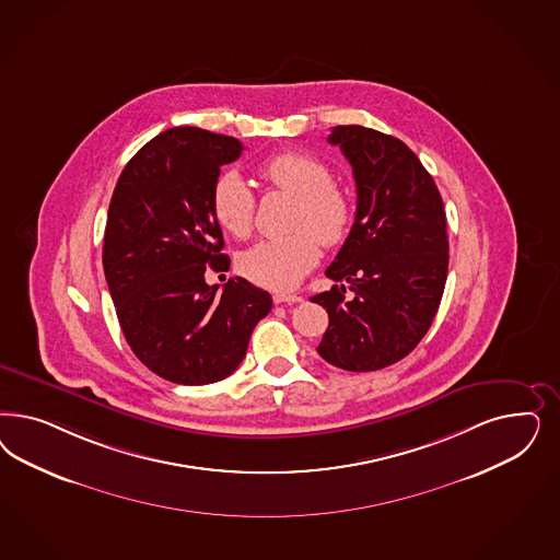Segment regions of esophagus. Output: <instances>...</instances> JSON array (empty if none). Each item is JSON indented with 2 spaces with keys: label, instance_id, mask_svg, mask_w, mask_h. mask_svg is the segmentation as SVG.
Wrapping results in <instances>:
<instances>
[{
  "label": "esophagus",
  "instance_id": "34e87169",
  "mask_svg": "<svg viewBox=\"0 0 560 560\" xmlns=\"http://www.w3.org/2000/svg\"><path fill=\"white\" fill-rule=\"evenodd\" d=\"M301 301H303V296H299V294H273L276 305H296Z\"/></svg>",
  "mask_w": 560,
  "mask_h": 560
}]
</instances>
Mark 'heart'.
<instances>
[{
  "label": "heart",
  "mask_w": 560,
  "mask_h": 560,
  "mask_svg": "<svg viewBox=\"0 0 560 560\" xmlns=\"http://www.w3.org/2000/svg\"><path fill=\"white\" fill-rule=\"evenodd\" d=\"M259 177L296 198L292 229L287 236L255 243L238 257V270L270 290L294 289L319 259L325 247L340 245L354 222V203L331 168L305 152H282L259 166ZM212 217L222 231L245 238L253 231L255 198L238 173H224L212 187Z\"/></svg>",
  "instance_id": "obj_1"
}]
</instances>
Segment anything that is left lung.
Wrapping results in <instances>:
<instances>
[{"instance_id": "obj_1", "label": "left lung", "mask_w": 560, "mask_h": 560, "mask_svg": "<svg viewBox=\"0 0 560 560\" xmlns=\"http://www.w3.org/2000/svg\"><path fill=\"white\" fill-rule=\"evenodd\" d=\"M327 140L352 164L359 198L325 270L340 284L311 299L329 315L317 352L366 373L401 361L433 324L447 280V218L433 177L401 140L362 126L334 127Z\"/></svg>"}]
</instances>
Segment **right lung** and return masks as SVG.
Instances as JSON below:
<instances>
[{"mask_svg":"<svg viewBox=\"0 0 560 560\" xmlns=\"http://www.w3.org/2000/svg\"><path fill=\"white\" fill-rule=\"evenodd\" d=\"M243 144L199 127H173L126 164L108 206L103 268L129 348L159 377L208 385L245 359L253 327L271 308L266 290L231 278L210 208L222 164Z\"/></svg>","mask_w":560,"mask_h":560,"instance_id":"add662e5","label":"right lung"}]
</instances>
